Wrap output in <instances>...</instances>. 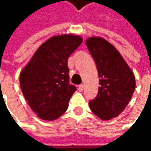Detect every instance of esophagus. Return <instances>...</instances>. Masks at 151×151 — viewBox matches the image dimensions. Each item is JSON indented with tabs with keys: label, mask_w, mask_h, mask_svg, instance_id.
<instances>
[{
	"label": "esophagus",
	"mask_w": 151,
	"mask_h": 151,
	"mask_svg": "<svg viewBox=\"0 0 151 151\" xmlns=\"http://www.w3.org/2000/svg\"><path fill=\"white\" fill-rule=\"evenodd\" d=\"M83 89H84V86L81 84V85L78 86V91H83Z\"/></svg>",
	"instance_id": "obj_1"
}]
</instances>
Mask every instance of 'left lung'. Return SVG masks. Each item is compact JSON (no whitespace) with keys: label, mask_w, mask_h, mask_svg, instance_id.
<instances>
[{"label":"left lung","mask_w":151,"mask_h":151,"mask_svg":"<svg viewBox=\"0 0 151 151\" xmlns=\"http://www.w3.org/2000/svg\"><path fill=\"white\" fill-rule=\"evenodd\" d=\"M86 46L95 60L99 78L98 95L89 101L94 114L104 120L124 111L135 90V77L116 48L103 38L91 37Z\"/></svg>","instance_id":"1"}]
</instances>
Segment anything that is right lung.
Listing matches in <instances>:
<instances>
[{
	"label": "right lung",
	"mask_w": 151,
	"mask_h": 151,
	"mask_svg": "<svg viewBox=\"0 0 151 151\" xmlns=\"http://www.w3.org/2000/svg\"><path fill=\"white\" fill-rule=\"evenodd\" d=\"M82 42L80 36L73 35L50 38L20 73L22 94L40 119L56 120L69 107L77 88L69 82L68 59Z\"/></svg>",
	"instance_id": "add662e5"
}]
</instances>
